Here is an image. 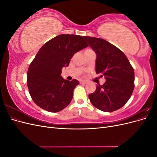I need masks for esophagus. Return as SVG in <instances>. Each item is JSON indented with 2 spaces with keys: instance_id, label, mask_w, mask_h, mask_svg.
Returning a JSON list of instances; mask_svg holds the SVG:
<instances>
[{
  "instance_id": "esophagus-1",
  "label": "esophagus",
  "mask_w": 157,
  "mask_h": 157,
  "mask_svg": "<svg viewBox=\"0 0 157 157\" xmlns=\"http://www.w3.org/2000/svg\"><path fill=\"white\" fill-rule=\"evenodd\" d=\"M87 83L86 81H85V80H81L80 81V84H86Z\"/></svg>"
}]
</instances>
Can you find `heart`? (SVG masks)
Masks as SVG:
<instances>
[{
	"label": "heart",
	"instance_id": "b5f03b06",
	"mask_svg": "<svg viewBox=\"0 0 157 157\" xmlns=\"http://www.w3.org/2000/svg\"><path fill=\"white\" fill-rule=\"evenodd\" d=\"M90 50V49H88V50Z\"/></svg>",
	"mask_w": 157,
	"mask_h": 157
}]
</instances>
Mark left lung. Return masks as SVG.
Wrapping results in <instances>:
<instances>
[{"mask_svg":"<svg viewBox=\"0 0 157 157\" xmlns=\"http://www.w3.org/2000/svg\"><path fill=\"white\" fill-rule=\"evenodd\" d=\"M84 38L96 54V73H101L106 79L88 95L90 100L102 111L118 110L125 105L134 90V69L125 54L110 42L99 38Z\"/></svg>","mask_w":157,"mask_h":157,"instance_id":"1","label":"left lung"}]
</instances>
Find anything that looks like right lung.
<instances>
[{
    "label": "right lung",
    "mask_w": 157,
    "mask_h": 157,
    "mask_svg": "<svg viewBox=\"0 0 157 157\" xmlns=\"http://www.w3.org/2000/svg\"><path fill=\"white\" fill-rule=\"evenodd\" d=\"M88 44L82 36L60 35L42 46L28 69L27 84L36 105L52 113L59 112L72 100L77 80L63 79L61 69L69 66L71 59Z\"/></svg>",
    "instance_id": "1"
}]
</instances>
